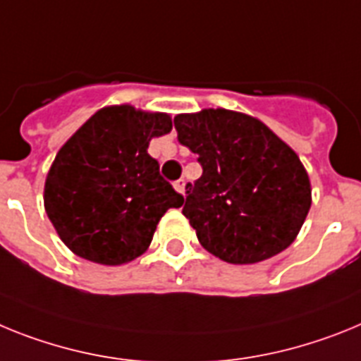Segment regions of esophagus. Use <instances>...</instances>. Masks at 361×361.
I'll list each match as a JSON object with an SVG mask.
<instances>
[{
	"mask_svg": "<svg viewBox=\"0 0 361 361\" xmlns=\"http://www.w3.org/2000/svg\"><path fill=\"white\" fill-rule=\"evenodd\" d=\"M174 189H176L180 194H183L185 192V180L174 181Z\"/></svg>",
	"mask_w": 361,
	"mask_h": 361,
	"instance_id": "1",
	"label": "esophagus"
}]
</instances>
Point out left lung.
<instances>
[{
    "label": "left lung",
    "instance_id": "obj_1",
    "mask_svg": "<svg viewBox=\"0 0 361 361\" xmlns=\"http://www.w3.org/2000/svg\"><path fill=\"white\" fill-rule=\"evenodd\" d=\"M174 127L203 169L183 200L203 249L234 265L287 249L312 203L296 152L258 118L227 109L178 114Z\"/></svg>",
    "mask_w": 361,
    "mask_h": 361
}]
</instances>
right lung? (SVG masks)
<instances>
[{"label":"right lung","instance_id":"obj_1","mask_svg":"<svg viewBox=\"0 0 361 361\" xmlns=\"http://www.w3.org/2000/svg\"><path fill=\"white\" fill-rule=\"evenodd\" d=\"M172 130L165 112L133 105L103 106L58 150L43 203L65 245L80 258L123 265L149 249L165 212L183 196L147 152L152 137Z\"/></svg>","mask_w":361,"mask_h":361}]
</instances>
